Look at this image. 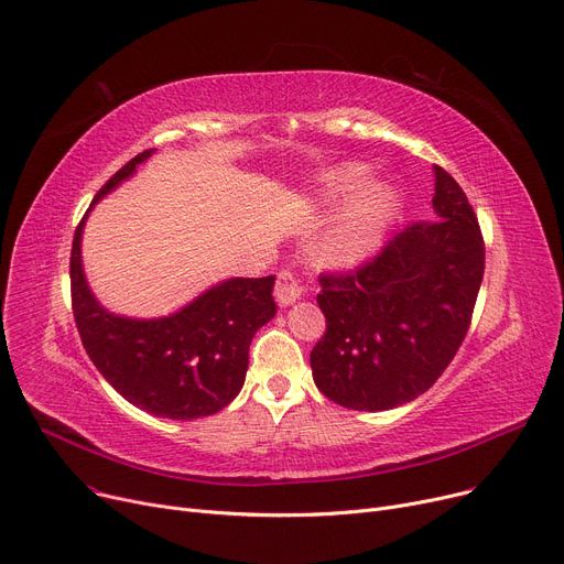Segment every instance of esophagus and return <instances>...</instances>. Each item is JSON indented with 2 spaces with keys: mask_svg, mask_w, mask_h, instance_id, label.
I'll return each instance as SVG.
<instances>
[{
  "mask_svg": "<svg viewBox=\"0 0 564 564\" xmlns=\"http://www.w3.org/2000/svg\"><path fill=\"white\" fill-rule=\"evenodd\" d=\"M305 293V286L303 282L299 280V275L289 271V268H284V271H280L278 275V284H275V299L282 307L296 303L301 296Z\"/></svg>",
  "mask_w": 564,
  "mask_h": 564,
  "instance_id": "34e87169",
  "label": "esophagus"
}]
</instances>
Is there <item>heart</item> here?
I'll use <instances>...</instances> for the list:
<instances>
[{
    "mask_svg": "<svg viewBox=\"0 0 564 564\" xmlns=\"http://www.w3.org/2000/svg\"><path fill=\"white\" fill-rule=\"evenodd\" d=\"M362 172L358 170H348L344 172L337 183L335 191L337 197H346L351 191L360 185ZM397 210V195L386 185H369L367 191H362L351 208L346 213V220L339 225L335 236L328 243V254L335 261H356L365 252L371 250V246L377 243L381 231L390 223Z\"/></svg>",
    "mask_w": 564,
    "mask_h": 564,
    "instance_id": "1",
    "label": "heart"
}]
</instances>
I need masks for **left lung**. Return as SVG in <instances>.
<instances>
[{"label":"left lung","mask_w":564,"mask_h":564,"mask_svg":"<svg viewBox=\"0 0 564 564\" xmlns=\"http://www.w3.org/2000/svg\"><path fill=\"white\" fill-rule=\"evenodd\" d=\"M436 218L409 225L348 271H324L326 333L310 354L316 388L354 411H388L432 388L470 328L485 278L475 210L436 167Z\"/></svg>","instance_id":"obj_1"}]
</instances>
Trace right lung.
Here are the masks:
<instances>
[{
  "mask_svg": "<svg viewBox=\"0 0 564 564\" xmlns=\"http://www.w3.org/2000/svg\"><path fill=\"white\" fill-rule=\"evenodd\" d=\"M151 153L153 149H147L130 158L96 199L128 178ZM85 218L70 248V305L96 369L132 406L151 415L195 420L223 411L243 388L254 333L278 312L275 278L227 280L167 318L115 316L96 303L83 273L79 236Z\"/></svg>",
  "mask_w": 564,
  "mask_h": 564,
  "instance_id": "add662e5",
  "label": "right lung"
}]
</instances>
